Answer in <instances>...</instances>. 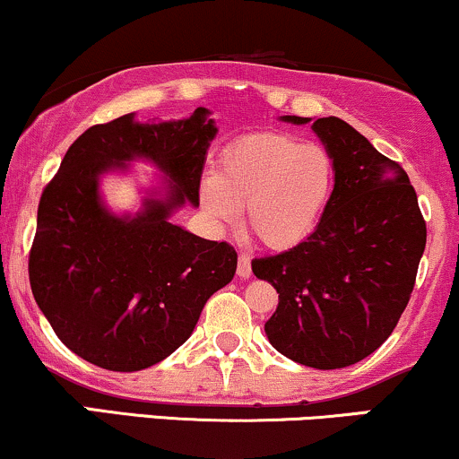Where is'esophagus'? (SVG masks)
Instances as JSON below:
<instances>
[{"mask_svg":"<svg viewBox=\"0 0 459 459\" xmlns=\"http://www.w3.org/2000/svg\"><path fill=\"white\" fill-rule=\"evenodd\" d=\"M237 275H239V278H250L252 275V264H250V254H246V252H241L239 254V263H237Z\"/></svg>","mask_w":459,"mask_h":459,"instance_id":"34e87169","label":"esophagus"}]
</instances>
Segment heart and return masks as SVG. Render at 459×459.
Segmentation results:
<instances>
[{"label": "heart", "instance_id": "heart-1", "mask_svg": "<svg viewBox=\"0 0 459 459\" xmlns=\"http://www.w3.org/2000/svg\"><path fill=\"white\" fill-rule=\"evenodd\" d=\"M335 187V162L316 143L286 132H258L230 143L220 173L201 181L207 213L222 224L239 220L272 250H289L310 237Z\"/></svg>", "mask_w": 459, "mask_h": 459}]
</instances>
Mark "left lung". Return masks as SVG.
<instances>
[{"mask_svg":"<svg viewBox=\"0 0 459 459\" xmlns=\"http://www.w3.org/2000/svg\"><path fill=\"white\" fill-rule=\"evenodd\" d=\"M312 130L335 162L329 205L303 244L254 258L252 272L278 290V307L264 323L273 349L301 366L338 369L372 355L395 329L428 230L395 160L338 117H320Z\"/></svg>","mask_w":459,"mask_h":459,"instance_id":"left-lung-1","label":"left lung"}]
</instances>
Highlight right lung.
Here are the masks:
<instances>
[{"label": "right lung", "instance_id": "add662e5", "mask_svg": "<svg viewBox=\"0 0 459 459\" xmlns=\"http://www.w3.org/2000/svg\"><path fill=\"white\" fill-rule=\"evenodd\" d=\"M207 108L190 119L139 124L134 115L87 128L44 186L30 250L34 299L72 352L113 372L156 366L195 331L209 297L233 280L237 252L169 215L198 205L203 162L215 136ZM147 157L171 177L167 199L134 219L106 212L97 177Z\"/></svg>", "mask_w": 459, "mask_h": 459}]
</instances>
